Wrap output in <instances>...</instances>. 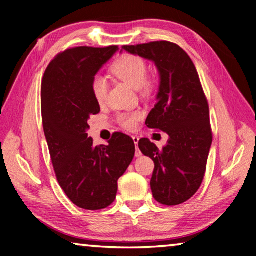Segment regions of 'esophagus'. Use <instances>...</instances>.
<instances>
[{"mask_svg":"<svg viewBox=\"0 0 256 256\" xmlns=\"http://www.w3.org/2000/svg\"><path fill=\"white\" fill-rule=\"evenodd\" d=\"M132 138H133V142H134V144H136V157H140V156H141V151L138 149V140H140V138H138V136H132Z\"/></svg>","mask_w":256,"mask_h":256,"instance_id":"1","label":"esophagus"}]
</instances>
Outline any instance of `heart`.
Wrapping results in <instances>:
<instances>
[{
  "label": "heart",
  "mask_w": 256,
  "mask_h": 256,
  "mask_svg": "<svg viewBox=\"0 0 256 256\" xmlns=\"http://www.w3.org/2000/svg\"><path fill=\"white\" fill-rule=\"evenodd\" d=\"M110 73L125 84L138 89L141 92H150L152 88L151 81L146 78V60L136 55H123L110 66ZM107 81L102 76H96L92 80V92L94 98L98 104H102L107 97ZM140 112H125L118 115V123L126 130L136 128L138 120H140Z\"/></svg>",
  "instance_id": "1"
}]
</instances>
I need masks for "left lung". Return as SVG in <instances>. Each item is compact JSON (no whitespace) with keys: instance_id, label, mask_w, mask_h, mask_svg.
Wrapping results in <instances>:
<instances>
[{"instance_id":"1","label":"left lung","mask_w":256,"mask_h":256,"mask_svg":"<svg viewBox=\"0 0 256 256\" xmlns=\"http://www.w3.org/2000/svg\"><path fill=\"white\" fill-rule=\"evenodd\" d=\"M123 50L152 60L159 71L157 102L146 125L166 132L170 138L162 150L146 138L138 141V148L154 162L150 180L154 200L164 206L180 204L200 188L212 144L209 105L198 73L174 42L125 45Z\"/></svg>"}]
</instances>
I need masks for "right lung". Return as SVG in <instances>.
I'll return each instance as SVG.
<instances>
[{
  "instance_id": "right-lung-1",
  "label": "right lung",
  "mask_w": 256,
  "mask_h": 256,
  "mask_svg": "<svg viewBox=\"0 0 256 256\" xmlns=\"http://www.w3.org/2000/svg\"><path fill=\"white\" fill-rule=\"evenodd\" d=\"M118 50L80 46L50 60L42 80V128L56 178L66 196L86 210H102L114 202L118 180L136 152L132 138L115 132L107 146H94L88 120L100 112L92 84Z\"/></svg>"
}]
</instances>
